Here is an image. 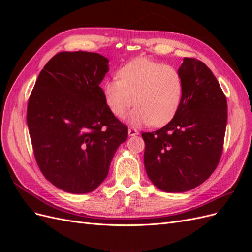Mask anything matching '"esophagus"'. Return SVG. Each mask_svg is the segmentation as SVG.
Segmentation results:
<instances>
[{
	"label": "esophagus",
	"instance_id": "obj_1",
	"mask_svg": "<svg viewBox=\"0 0 252 252\" xmlns=\"http://www.w3.org/2000/svg\"><path fill=\"white\" fill-rule=\"evenodd\" d=\"M128 134H129V136H134V135L139 134V131L134 128H129L128 129Z\"/></svg>",
	"mask_w": 252,
	"mask_h": 252
}]
</instances>
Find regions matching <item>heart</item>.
<instances>
[{"label": "heart", "instance_id": "1", "mask_svg": "<svg viewBox=\"0 0 252 252\" xmlns=\"http://www.w3.org/2000/svg\"><path fill=\"white\" fill-rule=\"evenodd\" d=\"M118 77L103 85L105 103L113 116H125L133 101L136 107L128 116L132 125L163 126L178 112L184 83L174 67L138 58L122 66Z\"/></svg>", "mask_w": 252, "mask_h": 252}]
</instances>
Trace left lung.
I'll use <instances>...</instances> for the list:
<instances>
[{"label":"left lung","instance_id":"obj_1","mask_svg":"<svg viewBox=\"0 0 252 252\" xmlns=\"http://www.w3.org/2000/svg\"><path fill=\"white\" fill-rule=\"evenodd\" d=\"M184 93L178 112L163 128L143 132L149 180L165 192H184L216 170L222 155L227 101L209 68L184 58L179 68Z\"/></svg>","mask_w":252,"mask_h":252}]
</instances>
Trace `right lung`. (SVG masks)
I'll list each match as a JSON object with an SVG mask.
<instances>
[{
	"label": "right lung",
	"mask_w": 252,
	"mask_h": 252,
	"mask_svg": "<svg viewBox=\"0 0 252 252\" xmlns=\"http://www.w3.org/2000/svg\"><path fill=\"white\" fill-rule=\"evenodd\" d=\"M108 63L95 52H60L44 66L29 97L27 125L36 163L66 192L88 193L100 186L128 136L100 87Z\"/></svg>",
	"instance_id": "obj_1"
}]
</instances>
